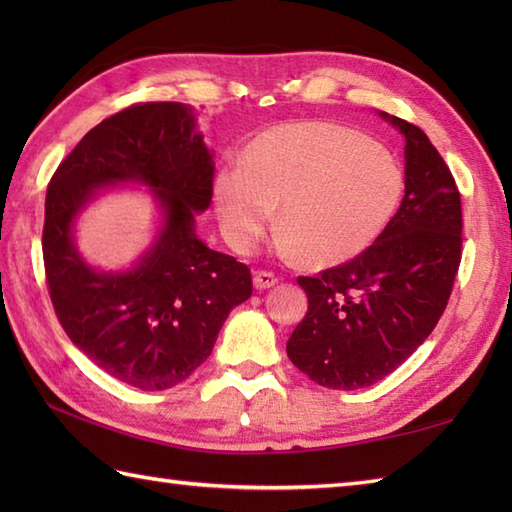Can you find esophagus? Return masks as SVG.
Returning <instances> with one entry per match:
<instances>
[{"label": "esophagus", "mask_w": 512, "mask_h": 512, "mask_svg": "<svg viewBox=\"0 0 512 512\" xmlns=\"http://www.w3.org/2000/svg\"><path fill=\"white\" fill-rule=\"evenodd\" d=\"M277 284V275L270 273V270H257L255 277H253V286L257 290H266V288H273Z\"/></svg>", "instance_id": "obj_1"}]
</instances>
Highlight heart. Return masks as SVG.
Here are the masks:
<instances>
[{
    "mask_svg": "<svg viewBox=\"0 0 512 512\" xmlns=\"http://www.w3.org/2000/svg\"><path fill=\"white\" fill-rule=\"evenodd\" d=\"M405 191L398 160L332 123H286L259 134L239 165L215 178L226 244L248 253L279 204V248L330 266L352 259L385 231Z\"/></svg>",
    "mask_w": 512,
    "mask_h": 512,
    "instance_id": "1",
    "label": "heart"
}]
</instances>
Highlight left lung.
<instances>
[{"mask_svg":"<svg viewBox=\"0 0 512 512\" xmlns=\"http://www.w3.org/2000/svg\"><path fill=\"white\" fill-rule=\"evenodd\" d=\"M383 116L405 136L400 209L350 262L297 277L308 312L288 358L330 389L369 387L405 363L440 321L462 262V202L447 162L420 127Z\"/></svg>","mask_w":512,"mask_h":512,"instance_id":"8db88e82","label":"left lung"}]
</instances>
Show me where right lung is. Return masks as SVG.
I'll return each mask as SVG.
<instances>
[{
	"label": "right lung",
	"instance_id": "1",
	"mask_svg": "<svg viewBox=\"0 0 512 512\" xmlns=\"http://www.w3.org/2000/svg\"><path fill=\"white\" fill-rule=\"evenodd\" d=\"M125 179L155 187L166 226L138 269L96 274L73 250L69 228L94 188ZM211 195V154L180 103H136L105 118L50 178L41 246L54 314L121 383L143 391L182 383L213 352L228 312L253 295L248 266L195 237L193 215Z\"/></svg>",
	"mask_w": 512,
	"mask_h": 512
}]
</instances>
